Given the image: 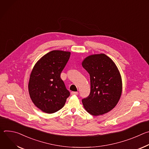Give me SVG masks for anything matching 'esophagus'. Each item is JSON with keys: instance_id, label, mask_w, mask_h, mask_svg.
<instances>
[{"instance_id": "34e87169", "label": "esophagus", "mask_w": 149, "mask_h": 149, "mask_svg": "<svg viewBox=\"0 0 149 149\" xmlns=\"http://www.w3.org/2000/svg\"><path fill=\"white\" fill-rule=\"evenodd\" d=\"M71 95H78V92H71Z\"/></svg>"}]
</instances>
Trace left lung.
Returning <instances> with one entry per match:
<instances>
[{
  "mask_svg": "<svg viewBox=\"0 0 149 149\" xmlns=\"http://www.w3.org/2000/svg\"><path fill=\"white\" fill-rule=\"evenodd\" d=\"M82 66L90 74L91 91L82 100L84 109L97 116L113 110L121 95L122 79L114 61L104 54L88 56Z\"/></svg>",
  "mask_w": 149,
  "mask_h": 149,
  "instance_id": "obj_1",
  "label": "left lung"
}]
</instances>
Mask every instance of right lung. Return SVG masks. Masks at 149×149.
Instances as JSON below:
<instances>
[{"label":"right lung","mask_w":149,"mask_h":149,"mask_svg":"<svg viewBox=\"0 0 149 149\" xmlns=\"http://www.w3.org/2000/svg\"><path fill=\"white\" fill-rule=\"evenodd\" d=\"M70 55L69 51H52L41 57L32 70L29 94L34 105L44 113L61 110L70 95L60 77Z\"/></svg>","instance_id":"add662e5"}]
</instances>
